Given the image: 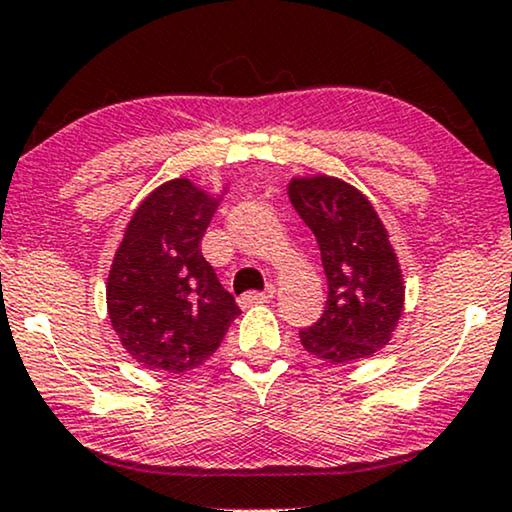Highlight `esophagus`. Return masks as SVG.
<instances>
[{"mask_svg": "<svg viewBox=\"0 0 512 512\" xmlns=\"http://www.w3.org/2000/svg\"><path fill=\"white\" fill-rule=\"evenodd\" d=\"M270 298H272V289H268V291H247V294L240 296V305H242V308H251V305L268 303Z\"/></svg>", "mask_w": 512, "mask_h": 512, "instance_id": "34e87169", "label": "esophagus"}]
</instances>
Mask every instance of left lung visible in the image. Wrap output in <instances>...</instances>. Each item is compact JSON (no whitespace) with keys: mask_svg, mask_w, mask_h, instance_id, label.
<instances>
[{"mask_svg":"<svg viewBox=\"0 0 512 512\" xmlns=\"http://www.w3.org/2000/svg\"><path fill=\"white\" fill-rule=\"evenodd\" d=\"M289 199L313 230L327 275V305L301 345L331 364L371 357L400 320L404 282L388 232L360 190L334 176L294 178Z\"/></svg>","mask_w":512,"mask_h":512,"instance_id":"obj_1","label":"left lung"}]
</instances>
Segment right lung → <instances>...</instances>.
Segmentation results:
<instances>
[{"label": "right lung", "mask_w": 512, "mask_h": 512, "mask_svg": "<svg viewBox=\"0 0 512 512\" xmlns=\"http://www.w3.org/2000/svg\"><path fill=\"white\" fill-rule=\"evenodd\" d=\"M216 199L188 178L159 185L126 225L108 275V313L141 367L195 369L242 313L202 256Z\"/></svg>", "instance_id": "obj_1"}]
</instances>
